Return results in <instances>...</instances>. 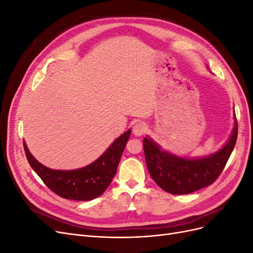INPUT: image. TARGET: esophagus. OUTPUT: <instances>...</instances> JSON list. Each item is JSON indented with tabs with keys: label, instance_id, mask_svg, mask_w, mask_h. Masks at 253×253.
<instances>
[{
	"label": "esophagus",
	"instance_id": "1",
	"mask_svg": "<svg viewBox=\"0 0 253 253\" xmlns=\"http://www.w3.org/2000/svg\"><path fill=\"white\" fill-rule=\"evenodd\" d=\"M145 132V126L143 125V122H137V124L134 125L133 126V134L137 137L142 136Z\"/></svg>",
	"mask_w": 253,
	"mask_h": 253
}]
</instances>
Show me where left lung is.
Here are the masks:
<instances>
[{"label":"left lung","instance_id":"1","mask_svg":"<svg viewBox=\"0 0 253 253\" xmlns=\"http://www.w3.org/2000/svg\"><path fill=\"white\" fill-rule=\"evenodd\" d=\"M237 138V122L227 142L218 151L203 157L178 156L164 150L147 136L143 138L145 163L151 177L166 192L182 195L210 186L216 180L234 149Z\"/></svg>","mask_w":253,"mask_h":253}]
</instances>
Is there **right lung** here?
<instances>
[{"label": "right lung", "instance_id": "add662e5", "mask_svg": "<svg viewBox=\"0 0 253 253\" xmlns=\"http://www.w3.org/2000/svg\"><path fill=\"white\" fill-rule=\"evenodd\" d=\"M131 132L128 128L115 139L95 162L75 170H52L43 166L29 152L25 141L24 150L30 167L52 192L66 200L87 202L100 196L110 186Z\"/></svg>", "mask_w": 253, "mask_h": 253}]
</instances>
